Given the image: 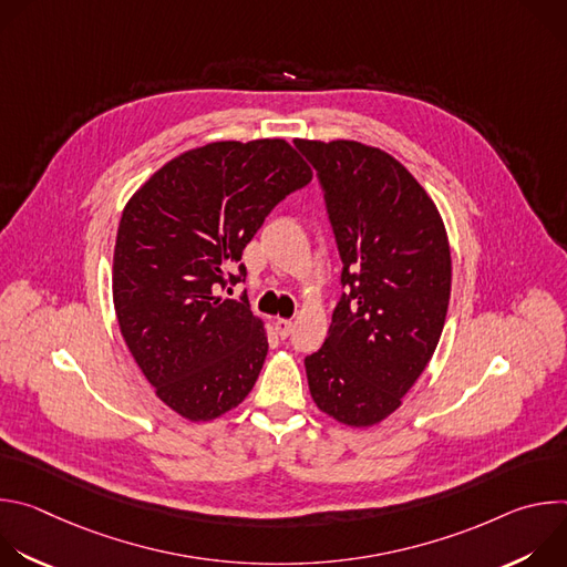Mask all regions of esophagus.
Wrapping results in <instances>:
<instances>
[{
    "instance_id": "esophagus-1",
    "label": "esophagus",
    "mask_w": 567,
    "mask_h": 567,
    "mask_svg": "<svg viewBox=\"0 0 567 567\" xmlns=\"http://www.w3.org/2000/svg\"><path fill=\"white\" fill-rule=\"evenodd\" d=\"M274 326H276V332H278L280 339H287L291 334V330H293V322L287 320V318H276Z\"/></svg>"
}]
</instances>
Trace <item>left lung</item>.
I'll use <instances>...</instances> for the list:
<instances>
[{"instance_id":"left-lung-1","label":"left lung","mask_w":567,"mask_h":567,"mask_svg":"<svg viewBox=\"0 0 567 567\" xmlns=\"http://www.w3.org/2000/svg\"><path fill=\"white\" fill-rule=\"evenodd\" d=\"M343 260L326 343L305 359L316 406L374 426L429 365L451 298V249L437 206L394 156L359 141H305Z\"/></svg>"}]
</instances>
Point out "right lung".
I'll return each mask as SVG.
<instances>
[{
  "label": "right lung",
  "instance_id": "1",
  "mask_svg": "<svg viewBox=\"0 0 567 567\" xmlns=\"http://www.w3.org/2000/svg\"><path fill=\"white\" fill-rule=\"evenodd\" d=\"M309 182L285 138L217 141L168 161L127 202L112 274L118 328L156 396L182 417L215 420L256 385L265 322L219 289L247 278L241 251Z\"/></svg>",
  "mask_w": 567,
  "mask_h": 567
}]
</instances>
